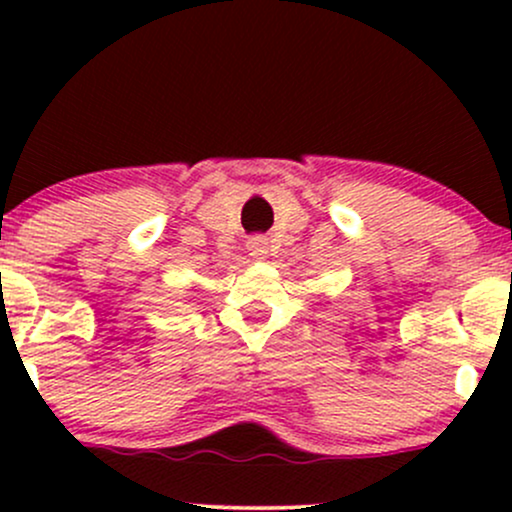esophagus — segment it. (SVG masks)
Returning a JSON list of instances; mask_svg holds the SVG:
<instances>
[{
	"instance_id": "esophagus-1",
	"label": "esophagus",
	"mask_w": 512,
	"mask_h": 512,
	"mask_svg": "<svg viewBox=\"0 0 512 512\" xmlns=\"http://www.w3.org/2000/svg\"><path fill=\"white\" fill-rule=\"evenodd\" d=\"M248 250L255 260H264L269 255V240L264 236H252L248 240Z\"/></svg>"
}]
</instances>
